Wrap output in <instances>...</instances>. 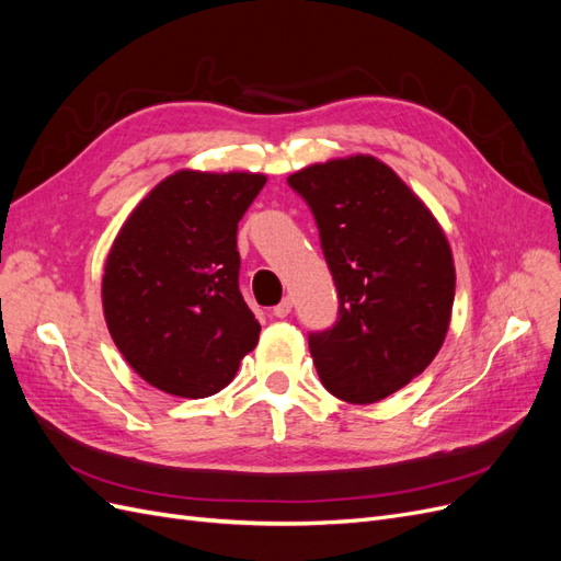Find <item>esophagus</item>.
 Instances as JSON below:
<instances>
[{
	"instance_id": "34e87169",
	"label": "esophagus",
	"mask_w": 561,
	"mask_h": 561,
	"mask_svg": "<svg viewBox=\"0 0 561 561\" xmlns=\"http://www.w3.org/2000/svg\"><path fill=\"white\" fill-rule=\"evenodd\" d=\"M290 311H293V299H290V297H283L280 304H276V307H274V316H276V318L290 316Z\"/></svg>"
}]
</instances>
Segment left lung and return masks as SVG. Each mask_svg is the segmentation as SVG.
<instances>
[{
    "label": "left lung",
    "instance_id": "1",
    "mask_svg": "<svg viewBox=\"0 0 561 561\" xmlns=\"http://www.w3.org/2000/svg\"><path fill=\"white\" fill-rule=\"evenodd\" d=\"M309 203L339 293V318L309 334L318 377L353 404L379 402L443 346L456 271L443 227L375 157L313 163L287 178Z\"/></svg>",
    "mask_w": 561,
    "mask_h": 561
}]
</instances>
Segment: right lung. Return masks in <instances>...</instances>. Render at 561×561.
I'll return each mask as SVG.
<instances>
[{"instance_id": "add662e5", "label": "right lung", "mask_w": 561, "mask_h": 561, "mask_svg": "<svg viewBox=\"0 0 561 561\" xmlns=\"http://www.w3.org/2000/svg\"><path fill=\"white\" fill-rule=\"evenodd\" d=\"M266 178L178 171L116 233L103 311L126 363L178 398H208L257 346L260 322L239 290L236 231Z\"/></svg>"}]
</instances>
